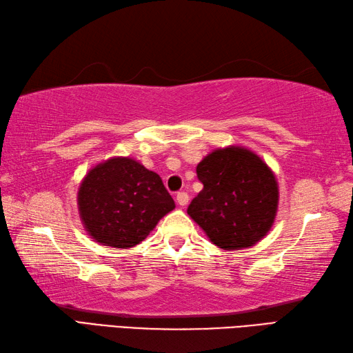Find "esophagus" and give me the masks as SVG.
Listing matches in <instances>:
<instances>
[{
	"label": "esophagus",
	"mask_w": 353,
	"mask_h": 353,
	"mask_svg": "<svg viewBox=\"0 0 353 353\" xmlns=\"http://www.w3.org/2000/svg\"><path fill=\"white\" fill-rule=\"evenodd\" d=\"M176 202H178V205L185 207L187 203H189V194H187L185 192H179L176 194Z\"/></svg>",
	"instance_id": "34e87169"
}]
</instances>
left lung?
Instances as JSON below:
<instances>
[{
    "label": "left lung",
    "instance_id": "left-lung-1",
    "mask_svg": "<svg viewBox=\"0 0 353 353\" xmlns=\"http://www.w3.org/2000/svg\"><path fill=\"white\" fill-rule=\"evenodd\" d=\"M203 189L187 208L213 245L240 250L256 245L275 222L279 189L272 169L245 146L210 152L198 164Z\"/></svg>",
    "mask_w": 353,
    "mask_h": 353
}]
</instances>
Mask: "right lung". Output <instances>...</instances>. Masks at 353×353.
<instances>
[{"mask_svg":"<svg viewBox=\"0 0 353 353\" xmlns=\"http://www.w3.org/2000/svg\"><path fill=\"white\" fill-rule=\"evenodd\" d=\"M84 230L103 246L128 249L142 243L175 208L159 174L130 157L93 166L77 194Z\"/></svg>","mask_w":353,"mask_h":353,"instance_id":"obj_1","label":"right lung"}]
</instances>
